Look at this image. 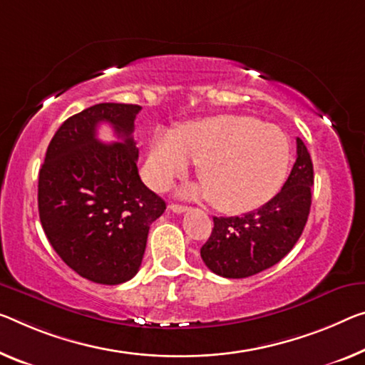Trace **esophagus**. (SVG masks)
Returning a JSON list of instances; mask_svg holds the SVG:
<instances>
[{
    "label": "esophagus",
    "mask_w": 365,
    "mask_h": 365,
    "mask_svg": "<svg viewBox=\"0 0 365 365\" xmlns=\"http://www.w3.org/2000/svg\"><path fill=\"white\" fill-rule=\"evenodd\" d=\"M170 209L175 212V214H184V212L187 210V207L182 205V204H171Z\"/></svg>",
    "instance_id": "obj_1"
}]
</instances>
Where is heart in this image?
<instances>
[{"mask_svg": "<svg viewBox=\"0 0 365 365\" xmlns=\"http://www.w3.org/2000/svg\"><path fill=\"white\" fill-rule=\"evenodd\" d=\"M197 163L199 192L227 214L255 210L276 195L290 163V143L279 127L250 115H214L187 122L151 140L147 175L161 189Z\"/></svg>", "mask_w": 365, "mask_h": 365, "instance_id": "b5f03b06", "label": "heart"}]
</instances>
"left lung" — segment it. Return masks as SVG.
<instances>
[{
  "mask_svg": "<svg viewBox=\"0 0 365 365\" xmlns=\"http://www.w3.org/2000/svg\"><path fill=\"white\" fill-rule=\"evenodd\" d=\"M313 163L305 143L297 138V160L282 189L241 217H214L210 238L200 248L212 272L243 279L272 267L290 253L308 220Z\"/></svg>",
  "mask_w": 365,
  "mask_h": 365,
  "instance_id": "obj_1",
  "label": "left lung"
}]
</instances>
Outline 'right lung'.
Returning a JSON list of instances; mask_svg holds the SVG:
<instances>
[{
  "label": "right lung",
  "instance_id": "1",
  "mask_svg": "<svg viewBox=\"0 0 365 365\" xmlns=\"http://www.w3.org/2000/svg\"><path fill=\"white\" fill-rule=\"evenodd\" d=\"M140 110L137 104L101 103L68 117L38 171V215L50 245L66 266L96 284L135 276L150 225L166 209L138 176L132 133ZM101 121L120 143L98 142Z\"/></svg>",
  "mask_w": 365,
  "mask_h": 365
}]
</instances>
